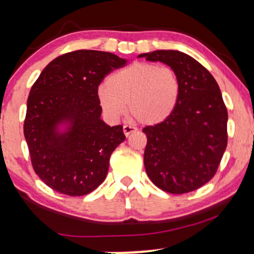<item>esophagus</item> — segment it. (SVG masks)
I'll list each match as a JSON object with an SVG mask.
<instances>
[{
    "mask_svg": "<svg viewBox=\"0 0 254 254\" xmlns=\"http://www.w3.org/2000/svg\"><path fill=\"white\" fill-rule=\"evenodd\" d=\"M136 131H137L136 127H131V125H124V127H123V132H124L125 136H129L130 133L136 132Z\"/></svg>",
    "mask_w": 254,
    "mask_h": 254,
    "instance_id": "1",
    "label": "esophagus"
}]
</instances>
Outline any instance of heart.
I'll return each mask as SVG.
<instances>
[{
  "instance_id": "heart-1",
  "label": "heart",
  "mask_w": 254,
  "mask_h": 254,
  "mask_svg": "<svg viewBox=\"0 0 254 254\" xmlns=\"http://www.w3.org/2000/svg\"><path fill=\"white\" fill-rule=\"evenodd\" d=\"M180 97L179 76L170 66L137 62L107 77L98 89L104 113L118 121L127 110L142 125L165 122L176 110Z\"/></svg>"
}]
</instances>
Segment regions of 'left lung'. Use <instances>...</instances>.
Listing matches in <instances>:
<instances>
[{
	"label": "left lung",
	"instance_id": "8db88e82",
	"mask_svg": "<svg viewBox=\"0 0 254 254\" xmlns=\"http://www.w3.org/2000/svg\"><path fill=\"white\" fill-rule=\"evenodd\" d=\"M138 57L165 63L180 80L174 112L143 129L148 177L170 193L197 190L215 176L227 147L228 112L220 87L202 64L184 52L156 50Z\"/></svg>",
	"mask_w": 254,
	"mask_h": 254
}]
</instances>
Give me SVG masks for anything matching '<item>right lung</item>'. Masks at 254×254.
<instances>
[{
  "label": "right lung",
  "instance_id": "obj_1",
  "mask_svg": "<svg viewBox=\"0 0 254 254\" xmlns=\"http://www.w3.org/2000/svg\"><path fill=\"white\" fill-rule=\"evenodd\" d=\"M127 62L111 52H68L49 63L32 86L24 133L32 166L52 190L83 196L106 178L111 154L125 135L122 125L100 118L98 87Z\"/></svg>",
  "mask_w": 254,
  "mask_h": 254
}]
</instances>
